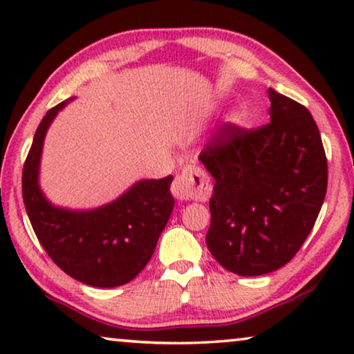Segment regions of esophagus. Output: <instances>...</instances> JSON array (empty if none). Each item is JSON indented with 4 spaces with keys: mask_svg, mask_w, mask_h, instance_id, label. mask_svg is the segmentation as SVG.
<instances>
[{
    "mask_svg": "<svg viewBox=\"0 0 354 354\" xmlns=\"http://www.w3.org/2000/svg\"><path fill=\"white\" fill-rule=\"evenodd\" d=\"M171 190L178 200L207 201L211 196V183L200 166L188 164L172 182Z\"/></svg>",
    "mask_w": 354,
    "mask_h": 354,
    "instance_id": "esophagus-1",
    "label": "esophagus"
}]
</instances>
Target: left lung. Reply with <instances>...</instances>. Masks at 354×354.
Returning a JSON list of instances; mask_svg holds the SVG:
<instances>
[{
	"label": "left lung",
	"instance_id": "left-lung-1",
	"mask_svg": "<svg viewBox=\"0 0 354 354\" xmlns=\"http://www.w3.org/2000/svg\"><path fill=\"white\" fill-rule=\"evenodd\" d=\"M270 122H227L200 154L214 178L206 245L230 272L253 277L292 261L327 192L321 133L303 104L269 88Z\"/></svg>",
	"mask_w": 354,
	"mask_h": 354
}]
</instances>
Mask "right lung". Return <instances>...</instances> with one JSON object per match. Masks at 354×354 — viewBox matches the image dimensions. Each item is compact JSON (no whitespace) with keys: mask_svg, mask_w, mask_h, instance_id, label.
Listing matches in <instances>:
<instances>
[{"mask_svg":"<svg viewBox=\"0 0 354 354\" xmlns=\"http://www.w3.org/2000/svg\"><path fill=\"white\" fill-rule=\"evenodd\" d=\"M66 104L51 108L38 125L22 171L24 205L38 241L57 268L91 287H119L137 277L151 259L174 209L169 190L174 177L140 180L96 209L53 206L38 185V171L46 130Z\"/></svg>","mask_w":354,"mask_h":354,"instance_id":"right-lung-1","label":"right lung"}]
</instances>
